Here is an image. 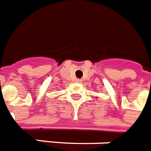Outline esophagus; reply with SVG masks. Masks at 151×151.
Segmentation results:
<instances>
[{"label": "esophagus", "mask_w": 151, "mask_h": 151, "mask_svg": "<svg viewBox=\"0 0 151 151\" xmlns=\"http://www.w3.org/2000/svg\"><path fill=\"white\" fill-rule=\"evenodd\" d=\"M75 82H77V83H81V80L77 78V79H75Z\"/></svg>", "instance_id": "1"}]
</instances>
